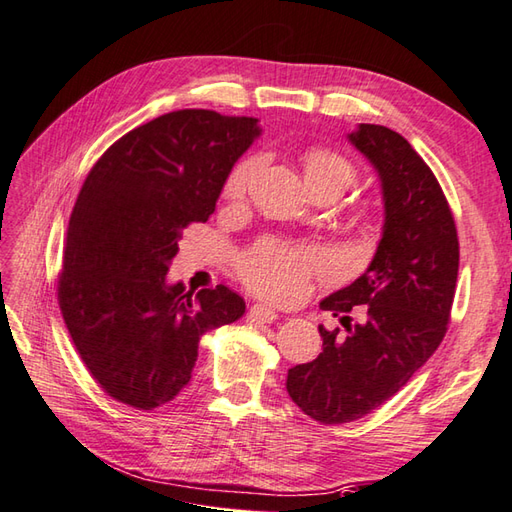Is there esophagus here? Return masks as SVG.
Wrapping results in <instances>:
<instances>
[{
	"label": "esophagus",
	"mask_w": 512,
	"mask_h": 512,
	"mask_svg": "<svg viewBox=\"0 0 512 512\" xmlns=\"http://www.w3.org/2000/svg\"><path fill=\"white\" fill-rule=\"evenodd\" d=\"M250 317L257 319V322H273V319H277V310L268 304H255L250 306Z\"/></svg>",
	"instance_id": "obj_1"
}]
</instances>
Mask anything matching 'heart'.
<instances>
[{"mask_svg": "<svg viewBox=\"0 0 512 512\" xmlns=\"http://www.w3.org/2000/svg\"><path fill=\"white\" fill-rule=\"evenodd\" d=\"M262 166V157L253 155L239 162L226 182L228 195H242L253 182L255 173ZM304 175L308 186L335 184L346 190L355 179V168L346 157L330 150H310L304 157ZM328 268V257L317 250L290 246L279 242H264L242 259L239 273L244 282L270 299H297L306 293L308 279L313 273Z\"/></svg>", "mask_w": 512, "mask_h": 512, "instance_id": "obj_1", "label": "heart"}]
</instances>
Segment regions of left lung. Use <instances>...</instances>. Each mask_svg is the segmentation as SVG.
<instances>
[{
  "mask_svg": "<svg viewBox=\"0 0 512 512\" xmlns=\"http://www.w3.org/2000/svg\"><path fill=\"white\" fill-rule=\"evenodd\" d=\"M348 142L382 182L384 228L364 273L319 302L346 335L319 326L322 353L288 370L290 399L322 424L368 415L428 362L446 335L459 270L453 213L415 148L377 124H359ZM353 307L363 313L357 325Z\"/></svg>",
  "mask_w": 512,
  "mask_h": 512,
  "instance_id": "8db88e82",
  "label": "left lung"
}]
</instances>
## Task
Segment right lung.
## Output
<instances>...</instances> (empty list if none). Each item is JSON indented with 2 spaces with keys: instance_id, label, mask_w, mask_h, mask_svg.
Segmentation results:
<instances>
[{
  "instance_id": "obj_1",
  "label": "right lung",
  "mask_w": 512,
  "mask_h": 512,
  "mask_svg": "<svg viewBox=\"0 0 512 512\" xmlns=\"http://www.w3.org/2000/svg\"><path fill=\"white\" fill-rule=\"evenodd\" d=\"M259 119L173 110L130 130L90 170L68 222L59 308L79 357L117 402L162 406L193 375L199 337L246 304L219 284L193 297L166 275L182 230L208 222Z\"/></svg>"
}]
</instances>
